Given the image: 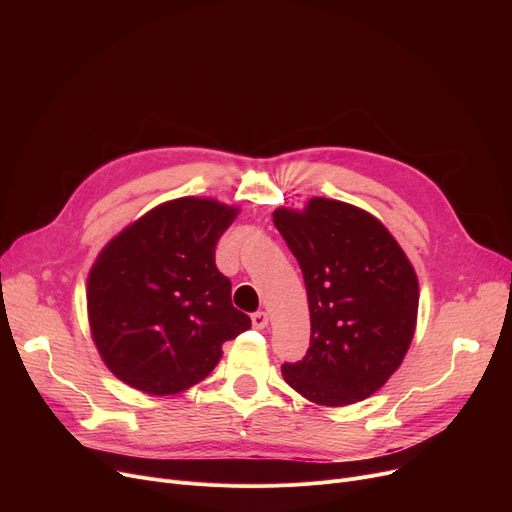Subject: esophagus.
I'll list each match as a JSON object with an SVG mask.
<instances>
[{"label": "esophagus", "mask_w": 512, "mask_h": 512, "mask_svg": "<svg viewBox=\"0 0 512 512\" xmlns=\"http://www.w3.org/2000/svg\"><path fill=\"white\" fill-rule=\"evenodd\" d=\"M251 321H253V328L263 330V328H267V324H270V317H267L265 311H257L251 315Z\"/></svg>", "instance_id": "esophagus-1"}]
</instances>
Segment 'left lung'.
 I'll use <instances>...</instances> for the list:
<instances>
[{
  "instance_id": "8db88e82",
  "label": "left lung",
  "mask_w": 512,
  "mask_h": 512,
  "mask_svg": "<svg viewBox=\"0 0 512 512\" xmlns=\"http://www.w3.org/2000/svg\"><path fill=\"white\" fill-rule=\"evenodd\" d=\"M274 224L301 265L311 313L309 351L282 365L286 384L324 407L365 400L400 367L415 334L411 261L380 220L342 201L280 207Z\"/></svg>"
}]
</instances>
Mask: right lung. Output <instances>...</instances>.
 <instances>
[{"label": "right lung", "mask_w": 512, "mask_h": 512, "mask_svg": "<svg viewBox=\"0 0 512 512\" xmlns=\"http://www.w3.org/2000/svg\"><path fill=\"white\" fill-rule=\"evenodd\" d=\"M238 209L213 199L161 203L107 242L87 282L97 351L118 380L178 394L205 380L222 344L251 328L215 267V245Z\"/></svg>", "instance_id": "right-lung-1"}]
</instances>
